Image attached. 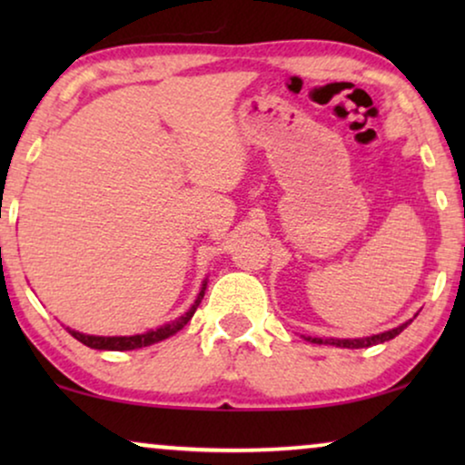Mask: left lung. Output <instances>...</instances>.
Instances as JSON below:
<instances>
[{"label":"left lung","mask_w":465,"mask_h":465,"mask_svg":"<svg viewBox=\"0 0 465 465\" xmlns=\"http://www.w3.org/2000/svg\"><path fill=\"white\" fill-rule=\"evenodd\" d=\"M409 326V322L402 323V326L390 330V332H383V334H374V336H366V339H345V341H339V339H309L311 342H317V345H336V347H347V349H360V347H372V345H379V342H385V341H391L393 336H398L402 330Z\"/></svg>","instance_id":"obj_1"}]
</instances>
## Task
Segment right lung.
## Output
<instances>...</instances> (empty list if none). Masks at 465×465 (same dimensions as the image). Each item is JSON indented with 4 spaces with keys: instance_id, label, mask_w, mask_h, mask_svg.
<instances>
[{
    "instance_id": "1",
    "label": "right lung",
    "mask_w": 465,
    "mask_h": 465,
    "mask_svg": "<svg viewBox=\"0 0 465 465\" xmlns=\"http://www.w3.org/2000/svg\"><path fill=\"white\" fill-rule=\"evenodd\" d=\"M205 285L203 283V290L201 294L196 296V301L193 307L186 315H182L180 320H175L173 323H167V326L163 328H156V330H150V332L145 334H135V336H91V334H82V332H75V330H69V334L74 336L75 341H80L82 345L91 347V349H105V351H131V349H139V347H148V345H154L158 341H164L169 339V336H173L177 330H182L186 323L190 322V317L194 315L196 307H199L203 296H205Z\"/></svg>"
}]
</instances>
